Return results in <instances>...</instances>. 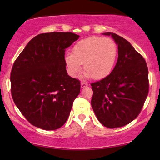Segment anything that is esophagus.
Returning <instances> with one entry per match:
<instances>
[{"label":"esophagus","instance_id":"34e87169","mask_svg":"<svg viewBox=\"0 0 160 160\" xmlns=\"http://www.w3.org/2000/svg\"><path fill=\"white\" fill-rule=\"evenodd\" d=\"M89 85H88V84H87V83H84V82L81 83V88H84V87H87Z\"/></svg>","mask_w":160,"mask_h":160}]
</instances>
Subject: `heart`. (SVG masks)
<instances>
[{"mask_svg":"<svg viewBox=\"0 0 160 160\" xmlns=\"http://www.w3.org/2000/svg\"><path fill=\"white\" fill-rule=\"evenodd\" d=\"M117 47L109 38L91 36L80 40L73 47V53L65 54V62L70 76L76 77L82 68L87 70L84 78L102 79L108 76L114 68Z\"/></svg>","mask_w":160,"mask_h":160,"instance_id":"b5f03b06","label":"heart"}]
</instances>
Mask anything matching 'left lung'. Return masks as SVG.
I'll use <instances>...</instances> for the list:
<instances>
[{
    "label": "left lung",
    "instance_id": "obj_1",
    "mask_svg": "<svg viewBox=\"0 0 160 160\" xmlns=\"http://www.w3.org/2000/svg\"><path fill=\"white\" fill-rule=\"evenodd\" d=\"M118 60L112 72L91 84V105L98 121L108 128L123 127L141 112L148 92V71L144 58L131 43L113 32Z\"/></svg>",
    "mask_w": 160,
    "mask_h": 160
}]
</instances>
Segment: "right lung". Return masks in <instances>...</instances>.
Returning a JSON list of instances; mask_svg holds the SVG:
<instances>
[{"label": "right lung", "instance_id": "right-lung-1", "mask_svg": "<svg viewBox=\"0 0 160 160\" xmlns=\"http://www.w3.org/2000/svg\"><path fill=\"white\" fill-rule=\"evenodd\" d=\"M79 36L73 32L38 34L30 40L13 65L11 92L26 119L45 130L67 121L80 82L68 75L65 52Z\"/></svg>", "mask_w": 160, "mask_h": 160}]
</instances>
